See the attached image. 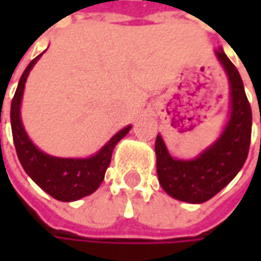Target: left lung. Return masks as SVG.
Wrapping results in <instances>:
<instances>
[{
  "label": "left lung",
  "mask_w": 261,
  "mask_h": 261,
  "mask_svg": "<svg viewBox=\"0 0 261 261\" xmlns=\"http://www.w3.org/2000/svg\"><path fill=\"white\" fill-rule=\"evenodd\" d=\"M215 55L229 83V115L214 144L193 160L170 155L163 136L156 135V174L166 193L187 203H203L219 193L243 168L251 139V107L234 64L219 47Z\"/></svg>",
  "instance_id": "1"
}]
</instances>
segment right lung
Instances as JSON below:
<instances>
[{
	"label": "right lung",
	"mask_w": 261,
	"mask_h": 261,
	"mask_svg": "<svg viewBox=\"0 0 261 261\" xmlns=\"http://www.w3.org/2000/svg\"><path fill=\"white\" fill-rule=\"evenodd\" d=\"M43 55L40 54L29 64L18 81L14 98L11 101V130L17 156L29 177L45 190L47 195L61 202H74L94 193L100 187L107 167L110 164L113 149L117 142L125 138L132 126L127 125L110 138L94 155L87 158H61L40 151L32 142L21 122V100L27 76L32 68Z\"/></svg>",
	"instance_id": "obj_1"
}]
</instances>
